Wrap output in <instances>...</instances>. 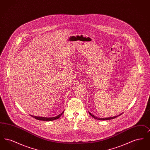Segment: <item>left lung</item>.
Here are the masks:
<instances>
[{
  "instance_id": "left-lung-1",
  "label": "left lung",
  "mask_w": 150,
  "mask_h": 150,
  "mask_svg": "<svg viewBox=\"0 0 150 150\" xmlns=\"http://www.w3.org/2000/svg\"><path fill=\"white\" fill-rule=\"evenodd\" d=\"M89 114H90L91 116H92L93 117L94 119H97V120H107L113 119H115V118H116V117L119 116L120 115H121V114H120L118 115H117V116H113V117H105V118H100V117H98L96 116H94V115L92 114H91V112H89Z\"/></svg>"
}]
</instances>
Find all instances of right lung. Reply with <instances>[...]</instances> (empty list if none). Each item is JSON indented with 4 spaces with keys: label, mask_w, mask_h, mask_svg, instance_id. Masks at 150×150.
<instances>
[{
    "label": "right lung",
    "mask_w": 150,
    "mask_h": 150,
    "mask_svg": "<svg viewBox=\"0 0 150 150\" xmlns=\"http://www.w3.org/2000/svg\"><path fill=\"white\" fill-rule=\"evenodd\" d=\"M64 111L61 112L60 114L57 115L55 116H52V117H41V116H34V115H30L31 116H32L33 117L35 118L37 120H43V121H52V120H56L58 119V118L60 117V116L64 114Z\"/></svg>",
    "instance_id": "right-lung-1"
}]
</instances>
